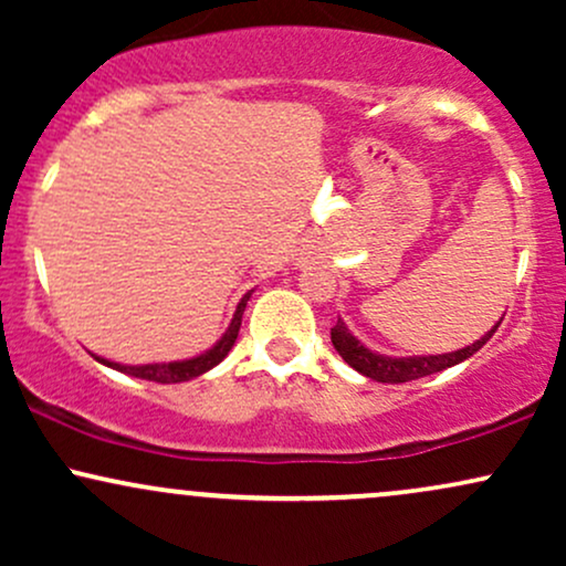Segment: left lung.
Wrapping results in <instances>:
<instances>
[{
    "label": "left lung",
    "mask_w": 566,
    "mask_h": 566,
    "mask_svg": "<svg viewBox=\"0 0 566 566\" xmlns=\"http://www.w3.org/2000/svg\"><path fill=\"white\" fill-rule=\"evenodd\" d=\"M500 322H503V319H500ZM500 322L484 337H479L476 343H471V346L452 350V354H437V356H433V354L431 356L375 354V350H369L365 343H359L354 335H350V329L346 327V322H343V319H337L329 337H333V346H335L337 354L343 356V361L354 367L356 373L365 375V378H373L378 382H407V380L426 378V375L441 373V369L454 367V365H460V361L471 359V356L476 354V350L482 348L486 340H490L492 333H495V329L500 327Z\"/></svg>",
    "instance_id": "obj_1"
}]
</instances>
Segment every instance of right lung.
Returning a JSON list of instances; mask_svg holds the SVG:
<instances>
[{"mask_svg":"<svg viewBox=\"0 0 566 566\" xmlns=\"http://www.w3.org/2000/svg\"><path fill=\"white\" fill-rule=\"evenodd\" d=\"M252 292H247V295L239 301L237 311H233V319L229 324V329H226L223 337L212 346L210 350H205V354L193 356V359H184V361H161V365H116V361H108V359H101V356H95L101 365L112 367V369H119V373H127L133 375V378H140V380H154V382H186V380H193L199 378V375H205L207 369L218 367L220 361L229 356V350L233 348V343H237V335H239V327H242V314L247 308V301H250Z\"/></svg>","mask_w":566,"mask_h":566,"instance_id":"add662e5","label":"right lung"}]
</instances>
